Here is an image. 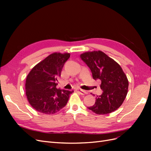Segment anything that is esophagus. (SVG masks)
I'll return each mask as SVG.
<instances>
[{"mask_svg": "<svg viewBox=\"0 0 151 151\" xmlns=\"http://www.w3.org/2000/svg\"><path fill=\"white\" fill-rule=\"evenodd\" d=\"M76 91H77V92L79 93H80L81 94H82V95H84V94H87L86 91H85L84 90L81 89H76Z\"/></svg>", "mask_w": 151, "mask_h": 151, "instance_id": "esophagus-1", "label": "esophagus"}]
</instances>
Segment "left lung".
Listing matches in <instances>:
<instances>
[{
  "label": "left lung",
  "mask_w": 151,
  "mask_h": 151,
  "mask_svg": "<svg viewBox=\"0 0 151 151\" xmlns=\"http://www.w3.org/2000/svg\"><path fill=\"white\" fill-rule=\"evenodd\" d=\"M83 60L91 70L94 80L101 81V95L97 96L92 106L88 107L98 115H106L119 108L127 96L129 81L118 63L104 52H86L81 54Z\"/></svg>",
  "instance_id": "1"
}]
</instances>
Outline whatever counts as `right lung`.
I'll return each mask as SVG.
<instances>
[{"label":"right lung","mask_w":151,"mask_h":151,"mask_svg":"<svg viewBox=\"0 0 151 151\" xmlns=\"http://www.w3.org/2000/svg\"><path fill=\"white\" fill-rule=\"evenodd\" d=\"M70 55L68 53L50 54L36 64L27 76L26 95L36 111L52 115L67 104L74 91L57 89L55 82L60 76L62 68Z\"/></svg>","instance_id":"obj_1"}]
</instances>
